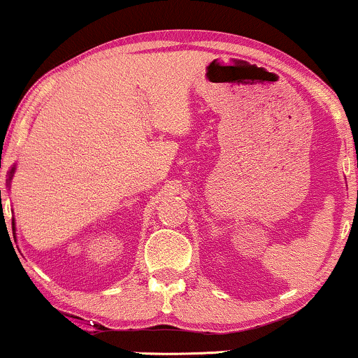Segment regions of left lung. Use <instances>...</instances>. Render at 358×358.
<instances>
[{"instance_id":"obj_1","label":"left lung","mask_w":358,"mask_h":358,"mask_svg":"<svg viewBox=\"0 0 358 358\" xmlns=\"http://www.w3.org/2000/svg\"><path fill=\"white\" fill-rule=\"evenodd\" d=\"M357 166H358V163H357Z\"/></svg>"}]
</instances>
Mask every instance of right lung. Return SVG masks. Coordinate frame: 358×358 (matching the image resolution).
Returning <instances> with one entry per match:
<instances>
[{"mask_svg": "<svg viewBox=\"0 0 358 358\" xmlns=\"http://www.w3.org/2000/svg\"><path fill=\"white\" fill-rule=\"evenodd\" d=\"M13 173H15V166L10 170V176H8V183H10L11 178H13ZM0 203H1V190H0ZM11 225H13V231H15V222Z\"/></svg>", "mask_w": 358, "mask_h": 358, "instance_id": "add662e5", "label": "right lung"}]
</instances>
